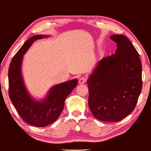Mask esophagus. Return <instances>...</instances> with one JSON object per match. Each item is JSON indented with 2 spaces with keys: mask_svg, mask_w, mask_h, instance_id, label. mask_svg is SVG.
I'll use <instances>...</instances> for the list:
<instances>
[{
  "mask_svg": "<svg viewBox=\"0 0 151 151\" xmlns=\"http://www.w3.org/2000/svg\"><path fill=\"white\" fill-rule=\"evenodd\" d=\"M86 78L84 77V76H82L79 78V83L80 84H83V83L86 82Z\"/></svg>",
  "mask_w": 151,
  "mask_h": 151,
  "instance_id": "34e87169",
  "label": "esophagus"
}]
</instances>
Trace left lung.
I'll list each match as a JSON object with an SVG mask.
<instances>
[{
  "instance_id": "obj_1",
  "label": "left lung",
  "mask_w": 151,
  "mask_h": 151,
  "mask_svg": "<svg viewBox=\"0 0 151 151\" xmlns=\"http://www.w3.org/2000/svg\"><path fill=\"white\" fill-rule=\"evenodd\" d=\"M117 45L115 54L100 60L87 81L88 104L93 116L118 122L134 109L142 87L139 54L125 36L110 37Z\"/></svg>"
}]
</instances>
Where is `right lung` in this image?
Returning a JSON list of instances; mask_svg holds the SVG:
<instances>
[{
	"mask_svg": "<svg viewBox=\"0 0 151 151\" xmlns=\"http://www.w3.org/2000/svg\"><path fill=\"white\" fill-rule=\"evenodd\" d=\"M49 36L37 35L29 39L13 58L9 69V95L22 119L35 127H45L57 120L64 107L65 100L77 85L76 78L54 85L45 98L37 100L30 95L22 73L24 55L35 40Z\"/></svg>",
	"mask_w": 151,
	"mask_h": 151,
	"instance_id": "right-lung-1",
	"label": "right lung"
}]
</instances>
